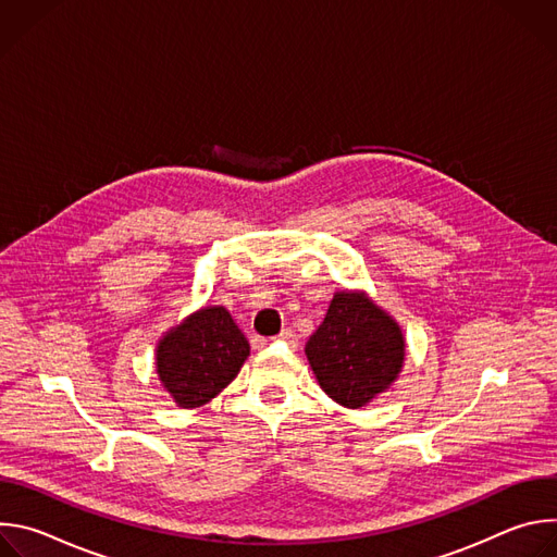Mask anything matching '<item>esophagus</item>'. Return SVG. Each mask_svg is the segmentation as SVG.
I'll return each mask as SVG.
<instances>
[{
    "mask_svg": "<svg viewBox=\"0 0 557 557\" xmlns=\"http://www.w3.org/2000/svg\"><path fill=\"white\" fill-rule=\"evenodd\" d=\"M277 342H282V344H288L290 348H295V346H297V335H295V331H290V329H284V331L277 335Z\"/></svg>",
    "mask_w": 557,
    "mask_h": 557,
    "instance_id": "obj_1",
    "label": "esophagus"
}]
</instances>
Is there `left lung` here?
I'll return each mask as SVG.
<instances>
[{"mask_svg":"<svg viewBox=\"0 0 557 557\" xmlns=\"http://www.w3.org/2000/svg\"><path fill=\"white\" fill-rule=\"evenodd\" d=\"M306 357L331 399L359 410L399 376L406 337L366 293L339 290L324 322L310 335Z\"/></svg>","mask_w":557,"mask_h":557,"instance_id":"1","label":"left lung"}]
</instances>
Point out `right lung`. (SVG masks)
I'll list each match as a JSON object with an SVG mask.
<instances>
[{"mask_svg":"<svg viewBox=\"0 0 557 557\" xmlns=\"http://www.w3.org/2000/svg\"><path fill=\"white\" fill-rule=\"evenodd\" d=\"M251 346L222 306H205L156 346V372L178 408L209 404L240 372Z\"/></svg>","mask_w":557,"mask_h":557,"instance_id":"add662e5","label":"right lung"}]
</instances>
